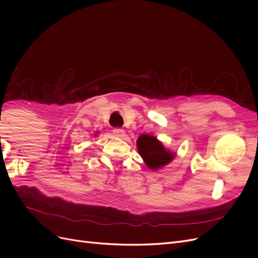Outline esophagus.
<instances>
[{
  "mask_svg": "<svg viewBox=\"0 0 258 258\" xmlns=\"http://www.w3.org/2000/svg\"><path fill=\"white\" fill-rule=\"evenodd\" d=\"M113 134L115 137L117 138H123L124 137V131L122 129H119V128H116L113 130Z\"/></svg>",
  "mask_w": 258,
  "mask_h": 258,
  "instance_id": "obj_1",
  "label": "esophagus"
}]
</instances>
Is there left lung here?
I'll return each instance as SVG.
<instances>
[{
  "label": "left lung",
  "mask_w": 258,
  "mask_h": 258,
  "mask_svg": "<svg viewBox=\"0 0 258 258\" xmlns=\"http://www.w3.org/2000/svg\"><path fill=\"white\" fill-rule=\"evenodd\" d=\"M138 152L145 165L152 171H157L174 159L175 152H171L162 142L151 135H141L137 140Z\"/></svg>",
  "instance_id": "8db88e82"
}]
</instances>
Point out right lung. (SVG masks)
I'll return each instance as SVG.
<instances>
[{
	"instance_id": "1",
	"label": "right lung",
	"mask_w": 258,
	"mask_h": 258,
	"mask_svg": "<svg viewBox=\"0 0 258 258\" xmlns=\"http://www.w3.org/2000/svg\"><path fill=\"white\" fill-rule=\"evenodd\" d=\"M93 136H98V135H93Z\"/></svg>"
}]
</instances>
